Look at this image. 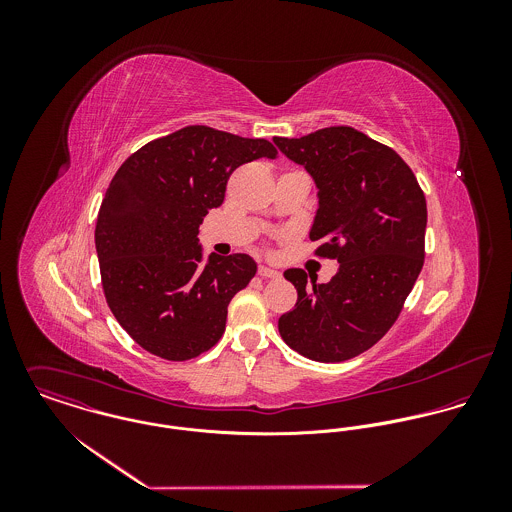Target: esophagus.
Returning a JSON list of instances; mask_svg holds the SVG:
<instances>
[{"label":"esophagus","mask_w":512,"mask_h":512,"mask_svg":"<svg viewBox=\"0 0 512 512\" xmlns=\"http://www.w3.org/2000/svg\"><path fill=\"white\" fill-rule=\"evenodd\" d=\"M258 276H262V278H280L282 274H280L278 270L268 268V266H260V268H258Z\"/></svg>","instance_id":"obj_1"}]
</instances>
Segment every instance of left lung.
Returning <instances> with one entry per match:
<instances>
[{"label":"left lung","instance_id":"obj_1","mask_svg":"<svg viewBox=\"0 0 512 512\" xmlns=\"http://www.w3.org/2000/svg\"><path fill=\"white\" fill-rule=\"evenodd\" d=\"M317 187L311 240L321 256L337 258L327 284L299 268L284 276L297 303L278 329L288 347L319 363L349 361L398 319L424 266L426 197L404 159L349 126H331L303 138H274Z\"/></svg>","mask_w":512,"mask_h":512}]
</instances>
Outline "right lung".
<instances>
[{
    "label": "right lung",
    "mask_w": 512,
    "mask_h": 512,
    "mask_svg": "<svg viewBox=\"0 0 512 512\" xmlns=\"http://www.w3.org/2000/svg\"><path fill=\"white\" fill-rule=\"evenodd\" d=\"M276 155L268 140L187 126L116 171L96 220V254L108 307L147 353L189 361L219 343L228 303L256 262L248 254L203 262L199 226L222 205L236 167Z\"/></svg>",
    "instance_id": "obj_1"
}]
</instances>
